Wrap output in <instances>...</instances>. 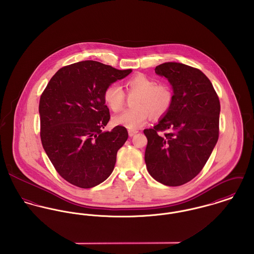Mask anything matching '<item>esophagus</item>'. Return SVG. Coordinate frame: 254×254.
<instances>
[{"label": "esophagus", "mask_w": 254, "mask_h": 254, "mask_svg": "<svg viewBox=\"0 0 254 254\" xmlns=\"http://www.w3.org/2000/svg\"><path fill=\"white\" fill-rule=\"evenodd\" d=\"M138 133V131L137 130H133V129H129L128 130V134H129V136L130 137H132V136H134L135 134H137Z\"/></svg>", "instance_id": "1"}]
</instances>
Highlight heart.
Here are the masks:
<instances>
[{"instance_id":"b5f03b06","label":"heart","mask_w":254,"mask_h":254,"mask_svg":"<svg viewBox=\"0 0 254 254\" xmlns=\"http://www.w3.org/2000/svg\"><path fill=\"white\" fill-rule=\"evenodd\" d=\"M125 86L128 96H135L132 100L134 109L113 116L112 121L115 125L137 129L145 124L149 115L152 119H158L164 116L172 107L173 91L165 83L156 84L154 79L138 74L128 79ZM103 98L108 108L114 112L122 109L125 103L123 90L114 83L105 89Z\"/></svg>"}]
</instances>
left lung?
<instances>
[{
	"label": "left lung",
	"instance_id": "left-lung-1",
	"mask_svg": "<svg viewBox=\"0 0 254 254\" xmlns=\"http://www.w3.org/2000/svg\"><path fill=\"white\" fill-rule=\"evenodd\" d=\"M172 85L170 110L145 129V161L150 176L170 187L192 180L204 167L219 137L220 102L210 80L199 69L178 63L155 67Z\"/></svg>",
	"mask_w": 254,
	"mask_h": 254
}]
</instances>
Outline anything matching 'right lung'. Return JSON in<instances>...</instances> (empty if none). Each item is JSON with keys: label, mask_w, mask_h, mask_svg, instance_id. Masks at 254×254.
Listing matches in <instances>:
<instances>
[{"label": "right lung", "mask_w": 254, "mask_h": 254, "mask_svg": "<svg viewBox=\"0 0 254 254\" xmlns=\"http://www.w3.org/2000/svg\"><path fill=\"white\" fill-rule=\"evenodd\" d=\"M132 72L95 61L62 67L48 83L39 104L40 137L57 172L82 189L107 180L118 149L128 139L127 129L103 132L110 119L105 89Z\"/></svg>", "instance_id": "1"}]
</instances>
